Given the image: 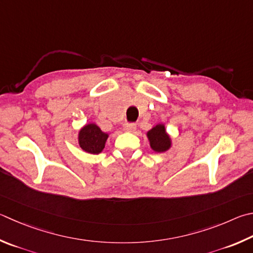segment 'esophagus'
Segmentation results:
<instances>
[{
  "label": "esophagus",
  "instance_id": "34e87169",
  "mask_svg": "<svg viewBox=\"0 0 253 253\" xmlns=\"http://www.w3.org/2000/svg\"><path fill=\"white\" fill-rule=\"evenodd\" d=\"M124 129H125L127 132L135 131L136 124H134V123H125V124H124Z\"/></svg>",
  "mask_w": 253,
  "mask_h": 253
}]
</instances>
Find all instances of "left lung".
<instances>
[{"label": "left lung", "instance_id": "left-lung-1", "mask_svg": "<svg viewBox=\"0 0 253 253\" xmlns=\"http://www.w3.org/2000/svg\"><path fill=\"white\" fill-rule=\"evenodd\" d=\"M151 149L156 153H165L171 147L170 136L167 134L164 124H157L155 127L147 131Z\"/></svg>", "mask_w": 253, "mask_h": 253}]
</instances>
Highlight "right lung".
I'll return each instance as SVG.
<instances>
[{"instance_id": "1", "label": "right lung", "mask_w": 253, "mask_h": 253, "mask_svg": "<svg viewBox=\"0 0 253 253\" xmlns=\"http://www.w3.org/2000/svg\"><path fill=\"white\" fill-rule=\"evenodd\" d=\"M108 138V134L102 131L96 124H87L79 132V144L86 153L97 155L102 153Z\"/></svg>"}]
</instances>
